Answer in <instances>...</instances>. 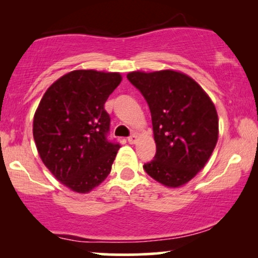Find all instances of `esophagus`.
Segmentation results:
<instances>
[{
	"instance_id": "obj_1",
	"label": "esophagus",
	"mask_w": 258,
	"mask_h": 258,
	"mask_svg": "<svg viewBox=\"0 0 258 258\" xmlns=\"http://www.w3.org/2000/svg\"><path fill=\"white\" fill-rule=\"evenodd\" d=\"M136 141H137V136L135 135V134H133V135H130V136L128 137V142H129L130 144L136 143Z\"/></svg>"
}]
</instances>
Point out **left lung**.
<instances>
[{"instance_id":"obj_1","label":"left lung","mask_w":258,"mask_h":258,"mask_svg":"<svg viewBox=\"0 0 258 258\" xmlns=\"http://www.w3.org/2000/svg\"><path fill=\"white\" fill-rule=\"evenodd\" d=\"M126 79L149 105L156 154L143 169L155 181L176 188L202 170L216 147V108L204 90L174 70L133 72Z\"/></svg>"}]
</instances>
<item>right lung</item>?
Wrapping results in <instances>:
<instances>
[{"label":"right lung","instance_id":"1","mask_svg":"<svg viewBox=\"0 0 258 258\" xmlns=\"http://www.w3.org/2000/svg\"><path fill=\"white\" fill-rule=\"evenodd\" d=\"M121 81L118 73L75 70L48 88L35 112L41 160L73 191L89 192L110 174L121 146L108 140L104 103Z\"/></svg>","mask_w":258,"mask_h":258}]
</instances>
